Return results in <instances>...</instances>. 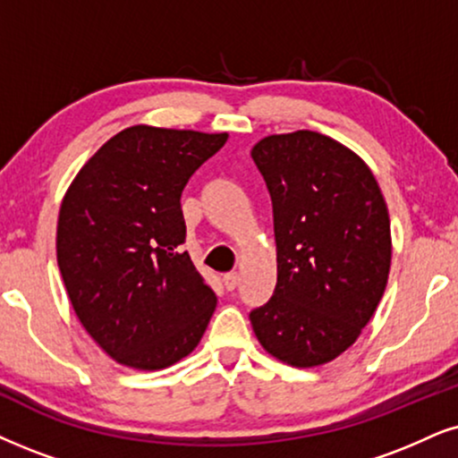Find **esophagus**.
Listing matches in <instances>:
<instances>
[{
  "label": "esophagus",
  "instance_id": "1",
  "mask_svg": "<svg viewBox=\"0 0 458 458\" xmlns=\"http://www.w3.org/2000/svg\"><path fill=\"white\" fill-rule=\"evenodd\" d=\"M224 285L228 292H233V289H236V285H239V275H236V272H228V275H224Z\"/></svg>",
  "mask_w": 458,
  "mask_h": 458
}]
</instances>
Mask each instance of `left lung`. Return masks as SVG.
<instances>
[{
  "label": "left lung",
  "mask_w": 458,
  "mask_h": 458,
  "mask_svg": "<svg viewBox=\"0 0 458 458\" xmlns=\"http://www.w3.org/2000/svg\"><path fill=\"white\" fill-rule=\"evenodd\" d=\"M251 158L272 199L276 287L249 319L264 351L293 368L334 361L378 309L391 219L359 154L315 131L259 139Z\"/></svg>",
  "instance_id": "left-lung-1"
}]
</instances>
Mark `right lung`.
I'll return each mask as SVG.
<instances>
[{
  "mask_svg": "<svg viewBox=\"0 0 458 458\" xmlns=\"http://www.w3.org/2000/svg\"><path fill=\"white\" fill-rule=\"evenodd\" d=\"M228 132L135 124L63 196L56 262L75 317L120 366L156 372L199 346L217 298L182 251L188 179Z\"/></svg>",
  "mask_w": 458,
  "mask_h": 458,
  "instance_id": "right-lung-1",
  "label": "right lung"
}]
</instances>
